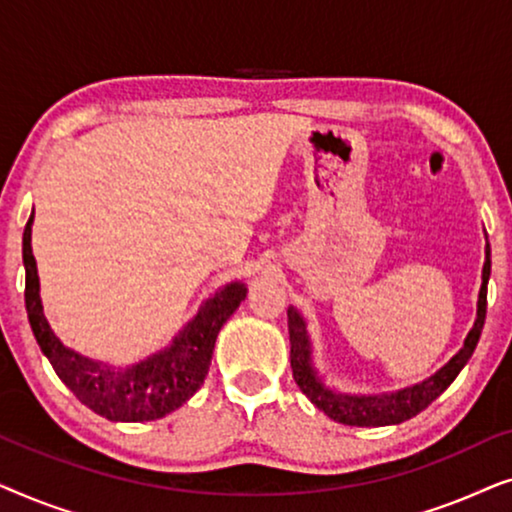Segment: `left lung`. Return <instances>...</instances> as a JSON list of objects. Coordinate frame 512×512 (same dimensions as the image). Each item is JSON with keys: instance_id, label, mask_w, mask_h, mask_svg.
<instances>
[{"instance_id": "8db88e82", "label": "left lung", "mask_w": 512, "mask_h": 512, "mask_svg": "<svg viewBox=\"0 0 512 512\" xmlns=\"http://www.w3.org/2000/svg\"><path fill=\"white\" fill-rule=\"evenodd\" d=\"M492 272V249L489 242L485 247V265H482V286L478 296V317L471 331H468L464 347L438 370L429 380L412 384V387L391 391V394L377 396H359V394H342V391L328 389L319 380L317 370L312 366V345L307 335V324L296 307H289V340H291V370L293 380L300 391L317 405V408L333 419V422L347 426H389L401 424L405 419L415 417L424 408L436 401L443 391L454 382V377L461 373L471 359L475 347H478L482 326H485L487 314V282Z\"/></svg>"}]
</instances>
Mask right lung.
Returning <instances> with one entry per match:
<instances>
[{
  "label": "right lung",
  "mask_w": 512,
  "mask_h": 512,
  "mask_svg": "<svg viewBox=\"0 0 512 512\" xmlns=\"http://www.w3.org/2000/svg\"><path fill=\"white\" fill-rule=\"evenodd\" d=\"M32 221L34 216H30L23 233L27 319L41 352L69 391L111 422H151L184 405L205 382L212 366L216 335L247 298V286L230 282L207 298L198 314L163 352L151 354L135 366H109L65 347L48 326L39 298L37 261L32 256Z\"/></svg>",
  "instance_id": "right-lung-1"
}]
</instances>
